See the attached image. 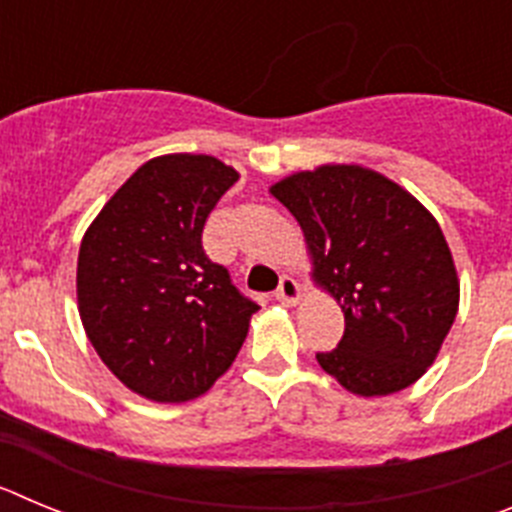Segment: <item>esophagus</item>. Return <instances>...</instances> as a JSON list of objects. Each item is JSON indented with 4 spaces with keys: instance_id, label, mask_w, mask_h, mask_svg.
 Instances as JSON below:
<instances>
[{
    "instance_id": "34e87169",
    "label": "esophagus",
    "mask_w": 512,
    "mask_h": 512,
    "mask_svg": "<svg viewBox=\"0 0 512 512\" xmlns=\"http://www.w3.org/2000/svg\"><path fill=\"white\" fill-rule=\"evenodd\" d=\"M274 297H277L282 305H297V302H300V297H302V287L297 284V279L282 277V282H279Z\"/></svg>"
}]
</instances>
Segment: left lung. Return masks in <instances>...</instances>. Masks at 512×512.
<instances>
[{"mask_svg":"<svg viewBox=\"0 0 512 512\" xmlns=\"http://www.w3.org/2000/svg\"><path fill=\"white\" fill-rule=\"evenodd\" d=\"M305 233L312 279L336 297L343 338L318 364L361 397L392 395L436 361L459 310V279L436 217L356 164L300 171L271 187Z\"/></svg>","mask_w":512,"mask_h":512,"instance_id":"8db88e82","label":"left lung"}]
</instances>
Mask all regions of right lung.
Listing matches in <instances>:
<instances>
[{"label":"right lung","instance_id":"right-lung-1","mask_svg":"<svg viewBox=\"0 0 512 512\" xmlns=\"http://www.w3.org/2000/svg\"><path fill=\"white\" fill-rule=\"evenodd\" d=\"M238 171L169 153L140 166L84 233L79 315L99 359L153 402L205 395L228 372L259 305L207 259L202 228Z\"/></svg>","mask_w":512,"mask_h":512}]
</instances>
